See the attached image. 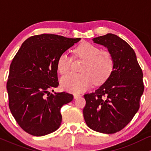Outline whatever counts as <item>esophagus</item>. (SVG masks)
<instances>
[{"instance_id":"obj_1","label":"esophagus","mask_w":151,"mask_h":151,"mask_svg":"<svg viewBox=\"0 0 151 151\" xmlns=\"http://www.w3.org/2000/svg\"><path fill=\"white\" fill-rule=\"evenodd\" d=\"M80 94H73V97H74V99H77L78 97H80Z\"/></svg>"}]
</instances>
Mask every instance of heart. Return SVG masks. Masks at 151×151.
<instances>
[{"instance_id":"heart-1","label":"heart","mask_w":151,"mask_h":151,"mask_svg":"<svg viewBox=\"0 0 151 151\" xmlns=\"http://www.w3.org/2000/svg\"><path fill=\"white\" fill-rule=\"evenodd\" d=\"M76 58L83 60L81 67L80 73H69L62 78L63 88L71 93H80L87 89L93 81L95 84L105 82L114 68V61L108 51H102L98 46L83 42L73 50ZM70 57L67 53H63L57 60V70L61 74L69 70L71 65Z\"/></svg>"}]
</instances>
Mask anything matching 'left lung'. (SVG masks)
I'll use <instances>...</instances> for the list:
<instances>
[{
	"instance_id": "8db88e82",
	"label": "left lung",
	"mask_w": 151,
	"mask_h": 151,
	"mask_svg": "<svg viewBox=\"0 0 151 151\" xmlns=\"http://www.w3.org/2000/svg\"><path fill=\"white\" fill-rule=\"evenodd\" d=\"M92 41L108 49L114 68L99 88L84 95L83 118L94 131L113 134L124 128L139 110L144 91L143 74L134 51L120 37L108 33Z\"/></svg>"
}]
</instances>
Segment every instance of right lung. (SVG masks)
<instances>
[{
    "instance_id": "obj_1",
    "label": "right lung",
    "mask_w": 151,
    "mask_h": 151,
    "mask_svg": "<svg viewBox=\"0 0 151 151\" xmlns=\"http://www.w3.org/2000/svg\"><path fill=\"white\" fill-rule=\"evenodd\" d=\"M81 38L54 34L29 37L12 60L6 85L9 108L19 125L33 136L55 132L62 122L60 108L73 94L49 90L59 86L57 60Z\"/></svg>"
}]
</instances>
